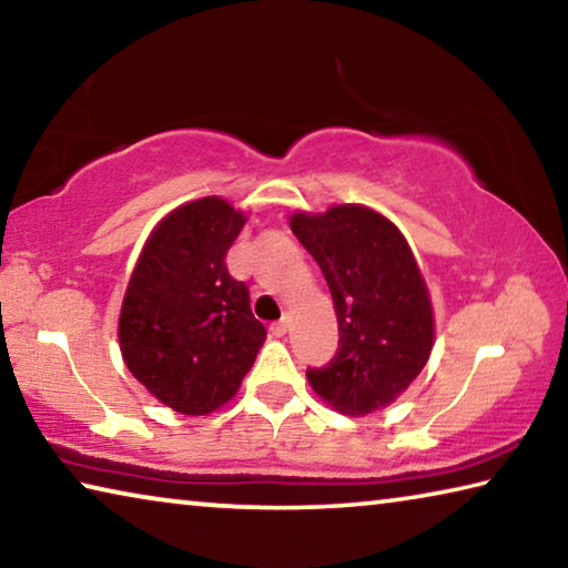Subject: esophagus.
<instances>
[{"instance_id": "1", "label": "esophagus", "mask_w": 568, "mask_h": 568, "mask_svg": "<svg viewBox=\"0 0 568 568\" xmlns=\"http://www.w3.org/2000/svg\"><path fill=\"white\" fill-rule=\"evenodd\" d=\"M287 328H291V321L283 318V321H277V323L271 325V333L275 335V338H283V335L287 333Z\"/></svg>"}]
</instances>
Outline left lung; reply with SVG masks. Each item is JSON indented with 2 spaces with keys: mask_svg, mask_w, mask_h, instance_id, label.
I'll return each instance as SVG.
<instances>
[{
  "mask_svg": "<svg viewBox=\"0 0 568 568\" xmlns=\"http://www.w3.org/2000/svg\"><path fill=\"white\" fill-rule=\"evenodd\" d=\"M291 230L323 271L338 315V351L307 368V383L335 410L368 416L410 386L434 348L416 257L388 217L363 205L295 213Z\"/></svg>",
  "mask_w": 568,
  "mask_h": 568,
  "instance_id": "left-lung-1",
  "label": "left lung"
}]
</instances>
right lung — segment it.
<instances>
[{
	"instance_id": "right-lung-1",
	"label": "right lung",
	"mask_w": 568,
	"mask_h": 568,
	"mask_svg": "<svg viewBox=\"0 0 568 568\" xmlns=\"http://www.w3.org/2000/svg\"><path fill=\"white\" fill-rule=\"evenodd\" d=\"M245 225L220 197L187 203L152 230L120 313V351L152 396L205 416L235 396L263 348L265 325L225 255Z\"/></svg>"
}]
</instances>
